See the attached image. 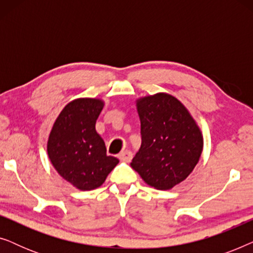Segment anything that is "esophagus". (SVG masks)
<instances>
[{
    "label": "esophagus",
    "mask_w": 253,
    "mask_h": 253,
    "mask_svg": "<svg viewBox=\"0 0 253 253\" xmlns=\"http://www.w3.org/2000/svg\"><path fill=\"white\" fill-rule=\"evenodd\" d=\"M119 158H120V160L126 161V162H129V161L131 160V159H132V152L129 151V150L123 151L122 153H120Z\"/></svg>",
    "instance_id": "1"
}]
</instances>
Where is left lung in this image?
<instances>
[{
    "mask_svg": "<svg viewBox=\"0 0 253 253\" xmlns=\"http://www.w3.org/2000/svg\"><path fill=\"white\" fill-rule=\"evenodd\" d=\"M141 146L131 167L148 185L169 190L188 177L203 151V136L188 109L158 93L137 101Z\"/></svg>",
    "mask_w": 253,
    "mask_h": 253,
    "instance_id": "8db88e82",
    "label": "left lung"
}]
</instances>
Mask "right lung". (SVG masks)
<instances>
[{"label":"right lung","instance_id":"1","mask_svg":"<svg viewBox=\"0 0 253 253\" xmlns=\"http://www.w3.org/2000/svg\"><path fill=\"white\" fill-rule=\"evenodd\" d=\"M102 108L99 99L74 100L58 115L48 139L54 168L83 191L99 188L119 164V159L107 155L105 141L95 131Z\"/></svg>","mask_w":253,"mask_h":253}]
</instances>
